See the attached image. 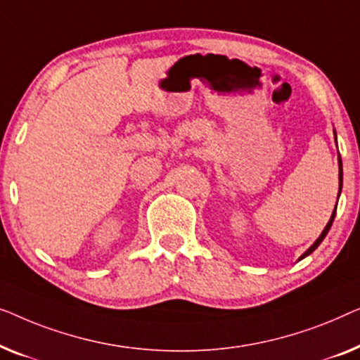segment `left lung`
Here are the masks:
<instances>
[{"label": "left lung", "instance_id": "8db88e82", "mask_svg": "<svg viewBox=\"0 0 360 360\" xmlns=\"http://www.w3.org/2000/svg\"><path fill=\"white\" fill-rule=\"evenodd\" d=\"M339 181H341V184H342V161H341V158H339ZM339 191H341V187H339ZM334 215H336V209H334V212H333V215H331V219H330V221H328V225L325 226V230H323V233H321V235H320V238H318V240H316L315 243H313V245H311L310 248H308V250H307L305 252H303V255H302V257H300V259H303V257H305V256H308V255H311V252H313V251H315L318 246H320V243H321L323 240H325V236L328 235V231H330V229H331V225H333Z\"/></svg>", "mask_w": 360, "mask_h": 360}]
</instances>
